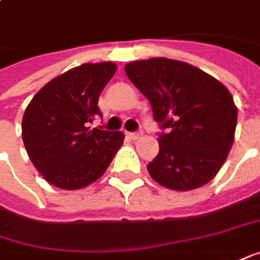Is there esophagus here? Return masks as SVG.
Segmentation results:
<instances>
[{"instance_id":"34e87169","label":"esophagus","mask_w":260,"mask_h":260,"mask_svg":"<svg viewBox=\"0 0 260 260\" xmlns=\"http://www.w3.org/2000/svg\"><path fill=\"white\" fill-rule=\"evenodd\" d=\"M126 135H128V138L132 139V141H137V139H139L141 137H142V134H141V132H128Z\"/></svg>"}]
</instances>
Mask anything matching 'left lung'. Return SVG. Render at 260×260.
Instances as JSON below:
<instances>
[{
    "label": "left lung",
    "mask_w": 260,
    "mask_h": 260,
    "mask_svg": "<svg viewBox=\"0 0 260 260\" xmlns=\"http://www.w3.org/2000/svg\"><path fill=\"white\" fill-rule=\"evenodd\" d=\"M126 76L147 98L154 119L168 128L147 166L154 181L190 191L213 180L235 141L237 108L229 89L188 63L166 57L131 61Z\"/></svg>",
    "instance_id": "left-lung-1"
}]
</instances>
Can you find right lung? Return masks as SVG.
<instances>
[{
  "mask_svg": "<svg viewBox=\"0 0 260 260\" xmlns=\"http://www.w3.org/2000/svg\"><path fill=\"white\" fill-rule=\"evenodd\" d=\"M116 72L112 61L85 63L51 79L28 103L23 141L37 171L51 185L79 190L99 180L123 144V134L90 129L102 116L99 94Z\"/></svg>",
  "mask_w": 260,
  "mask_h": 260,
  "instance_id": "obj_1",
  "label": "right lung"
}]
</instances>
